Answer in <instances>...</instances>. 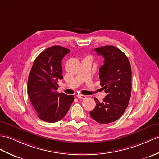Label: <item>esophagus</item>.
I'll use <instances>...</instances> for the list:
<instances>
[{"label": "esophagus", "mask_w": 159, "mask_h": 159, "mask_svg": "<svg viewBox=\"0 0 159 159\" xmlns=\"http://www.w3.org/2000/svg\"><path fill=\"white\" fill-rule=\"evenodd\" d=\"M77 98H78L79 99H84L86 98V96H85V95H77Z\"/></svg>", "instance_id": "obj_1"}]
</instances>
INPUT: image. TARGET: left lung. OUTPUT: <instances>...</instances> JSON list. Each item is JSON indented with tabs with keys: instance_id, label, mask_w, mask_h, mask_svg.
<instances>
[{
	"instance_id": "obj_1",
	"label": "left lung",
	"mask_w": 159,
	"mask_h": 159,
	"mask_svg": "<svg viewBox=\"0 0 159 159\" xmlns=\"http://www.w3.org/2000/svg\"><path fill=\"white\" fill-rule=\"evenodd\" d=\"M94 50L104 58L99 78L107 95L102 102L94 98L96 106L89 113L98 123L107 124L119 119L127 108L131 93V68L126 55L115 47L103 46Z\"/></svg>"
}]
</instances>
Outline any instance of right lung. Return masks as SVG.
<instances>
[{"label": "right lung", "mask_w": 159, "mask_h": 159, "mask_svg": "<svg viewBox=\"0 0 159 159\" xmlns=\"http://www.w3.org/2000/svg\"><path fill=\"white\" fill-rule=\"evenodd\" d=\"M70 50L50 47L36 58L28 79V95L40 119L48 123L60 120L67 114L74 95L59 93L58 80L62 79L61 60Z\"/></svg>", "instance_id": "1"}]
</instances>
